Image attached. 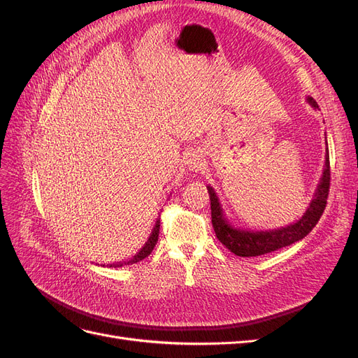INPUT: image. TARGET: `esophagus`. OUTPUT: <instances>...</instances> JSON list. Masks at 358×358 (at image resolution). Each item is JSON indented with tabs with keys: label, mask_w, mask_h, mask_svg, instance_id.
<instances>
[{
	"label": "esophagus",
	"mask_w": 358,
	"mask_h": 358,
	"mask_svg": "<svg viewBox=\"0 0 358 358\" xmlns=\"http://www.w3.org/2000/svg\"><path fill=\"white\" fill-rule=\"evenodd\" d=\"M188 166H189V169L199 171V170H201L204 167V161H203V158L199 154H192L188 158Z\"/></svg>",
	"instance_id": "esophagus-1"
}]
</instances>
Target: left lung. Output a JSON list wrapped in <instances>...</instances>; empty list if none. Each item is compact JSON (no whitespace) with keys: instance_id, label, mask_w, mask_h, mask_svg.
<instances>
[{"instance_id":"8db88e82","label":"left lung","mask_w":358,"mask_h":358,"mask_svg":"<svg viewBox=\"0 0 358 358\" xmlns=\"http://www.w3.org/2000/svg\"><path fill=\"white\" fill-rule=\"evenodd\" d=\"M308 103L318 109L317 101L308 96ZM327 143V140H326ZM330 189V158L329 150L326 152V164H324V171L321 175L320 183L313 194V199L309 203L306 212L303 213L300 220L292 222L287 227H280L275 230H243L237 229L231 225L229 220L225 218V213L222 206L220 203L218 196L212 187H208L209 197H210V209H212V225L218 241L231 251L233 254L239 257H258L268 252L278 251V249L288 246L294 242L301 241L303 237L308 236L313 227L320 221L321 215L326 209L327 197Z\"/></svg>"}]
</instances>
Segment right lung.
Segmentation results:
<instances>
[{
    "label": "right lung",
    "mask_w": 358,
    "mask_h": 358,
    "mask_svg": "<svg viewBox=\"0 0 358 358\" xmlns=\"http://www.w3.org/2000/svg\"><path fill=\"white\" fill-rule=\"evenodd\" d=\"M158 234H159V218L157 220V222H155V225H154V230H152V233H150L149 239H148V242L145 243V246H143L142 249H140V251H138L131 259H128V262L113 263V264H110V267H122V266H127V264H134V263H137V262H142L143 258H146L150 252H152V249L155 248V245H157V242H158Z\"/></svg>",
    "instance_id": "add662e5"
}]
</instances>
